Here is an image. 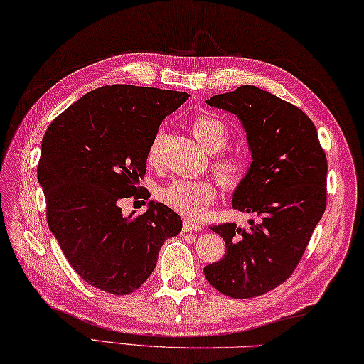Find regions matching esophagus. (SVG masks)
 <instances>
[{"label":"esophagus","instance_id":"esophagus-1","mask_svg":"<svg viewBox=\"0 0 364 364\" xmlns=\"http://www.w3.org/2000/svg\"><path fill=\"white\" fill-rule=\"evenodd\" d=\"M200 230H202V225H198V223L194 220L186 219L183 222V231H188V233H196V231H200Z\"/></svg>","mask_w":364,"mask_h":364}]
</instances>
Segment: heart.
Returning <instances> with one entry per match:
<instances>
[{"instance_id":"obj_1","label":"heart","mask_w":364,"mask_h":364,"mask_svg":"<svg viewBox=\"0 0 364 364\" xmlns=\"http://www.w3.org/2000/svg\"><path fill=\"white\" fill-rule=\"evenodd\" d=\"M191 131L194 134L197 144L202 149L215 154L225 149L228 144V129L218 119L210 115H200L191 123ZM162 141V133L151 139L146 150V162L154 166L159 158V146ZM211 168L218 176L219 183L227 191H236L249 173V164L241 154H219L213 161ZM218 197V186L210 178H198V180H175L166 188L159 191V198L173 211L186 215L189 219H203L208 210Z\"/></svg>"}]
</instances>
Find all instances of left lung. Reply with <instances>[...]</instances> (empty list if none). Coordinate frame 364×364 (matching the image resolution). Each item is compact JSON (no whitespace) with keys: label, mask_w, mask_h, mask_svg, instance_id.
Masks as SVG:
<instances>
[{"label":"left lung","mask_w":364,"mask_h":364,"mask_svg":"<svg viewBox=\"0 0 364 364\" xmlns=\"http://www.w3.org/2000/svg\"><path fill=\"white\" fill-rule=\"evenodd\" d=\"M206 103L235 114L245 129L253 161L233 208L258 222L213 225L227 250L203 272L228 297H258L291 277L326 211V151L310 117L266 90L241 86Z\"/></svg>","instance_id":"obj_1"}]
</instances>
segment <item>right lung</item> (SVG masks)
I'll return each mask as SVG.
<instances>
[{"mask_svg": "<svg viewBox=\"0 0 364 364\" xmlns=\"http://www.w3.org/2000/svg\"><path fill=\"white\" fill-rule=\"evenodd\" d=\"M186 92L114 84L89 92L46 129L37 178L46 220L65 258L84 282L125 296L156 266L161 245L181 231V218L149 203L128 218L123 198L149 200L139 186L146 150L161 122L188 100Z\"/></svg>", "mask_w": 364, "mask_h": 364, "instance_id": "1", "label": "right lung"}]
</instances>
